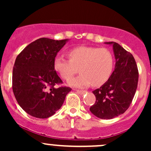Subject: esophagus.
I'll return each instance as SVG.
<instances>
[{"label":"esophagus","instance_id":"1","mask_svg":"<svg viewBox=\"0 0 151 151\" xmlns=\"http://www.w3.org/2000/svg\"><path fill=\"white\" fill-rule=\"evenodd\" d=\"M77 92L78 93H79V94H84V93H85L86 91H83V90H77Z\"/></svg>","mask_w":151,"mask_h":151}]
</instances>
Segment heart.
I'll return each mask as SVG.
<instances>
[{"instance_id":"obj_1","label":"heart","mask_w":151,"mask_h":151,"mask_svg":"<svg viewBox=\"0 0 151 151\" xmlns=\"http://www.w3.org/2000/svg\"><path fill=\"white\" fill-rule=\"evenodd\" d=\"M69 56L70 60L58 56L54 60V69L65 79H70L79 67L81 74L70 79L69 85L79 88L91 84L101 86L111 75L114 58L111 52L106 48L79 46L71 50Z\"/></svg>"}]
</instances>
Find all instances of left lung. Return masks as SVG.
<instances>
[{
  "instance_id": "obj_1",
  "label": "left lung",
  "mask_w": 151,
  "mask_h": 151,
  "mask_svg": "<svg viewBox=\"0 0 151 151\" xmlns=\"http://www.w3.org/2000/svg\"><path fill=\"white\" fill-rule=\"evenodd\" d=\"M104 43L113 46L115 67L109 80L92 91L96 102L89 110L99 119H111L129 109L138 86V71L131 53L116 42Z\"/></svg>"
}]
</instances>
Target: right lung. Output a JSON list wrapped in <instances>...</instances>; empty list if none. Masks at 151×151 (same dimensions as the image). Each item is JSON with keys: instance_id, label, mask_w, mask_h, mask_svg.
I'll return each mask as SVG.
<instances>
[{"instance_id": "obj_1", "label": "right lung", "mask_w": 151, "mask_h": 151, "mask_svg": "<svg viewBox=\"0 0 151 151\" xmlns=\"http://www.w3.org/2000/svg\"><path fill=\"white\" fill-rule=\"evenodd\" d=\"M68 41L40 38L29 44L15 60L13 93L20 106L32 116H52L61 108L72 90L66 86L55 87L62 81L54 69V60Z\"/></svg>"}]
</instances>
